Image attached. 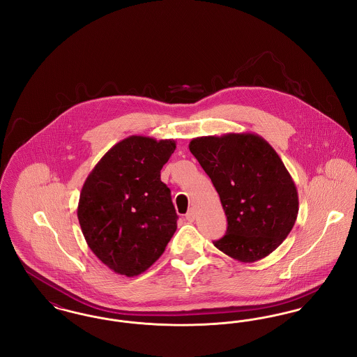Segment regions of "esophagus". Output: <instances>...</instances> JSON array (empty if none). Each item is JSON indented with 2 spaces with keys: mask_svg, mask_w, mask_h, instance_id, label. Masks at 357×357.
<instances>
[{
  "mask_svg": "<svg viewBox=\"0 0 357 357\" xmlns=\"http://www.w3.org/2000/svg\"><path fill=\"white\" fill-rule=\"evenodd\" d=\"M186 220L188 222L195 221V211H194V208H190V210L187 211Z\"/></svg>",
  "mask_w": 357,
  "mask_h": 357,
  "instance_id": "esophagus-1",
  "label": "esophagus"
}]
</instances>
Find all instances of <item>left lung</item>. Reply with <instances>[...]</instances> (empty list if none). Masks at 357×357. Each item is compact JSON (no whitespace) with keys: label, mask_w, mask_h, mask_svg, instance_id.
Instances as JSON below:
<instances>
[{"label":"left lung","mask_w":357,"mask_h":357,"mask_svg":"<svg viewBox=\"0 0 357 357\" xmlns=\"http://www.w3.org/2000/svg\"><path fill=\"white\" fill-rule=\"evenodd\" d=\"M188 149L210 176L227 217L226 234L214 242L243 264L274 252L298 214L296 185L278 153L253 132L194 137Z\"/></svg>","instance_id":"1"}]
</instances>
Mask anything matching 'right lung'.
Here are the masks:
<instances>
[{"mask_svg": "<svg viewBox=\"0 0 357 357\" xmlns=\"http://www.w3.org/2000/svg\"><path fill=\"white\" fill-rule=\"evenodd\" d=\"M174 139L132 135L104 153L80 192L77 218L89 249L111 271L146 272L163 255L178 215L160 170Z\"/></svg>", "mask_w": 357, "mask_h": 357, "instance_id": "right-lung-1", "label": "right lung"}]
</instances>
